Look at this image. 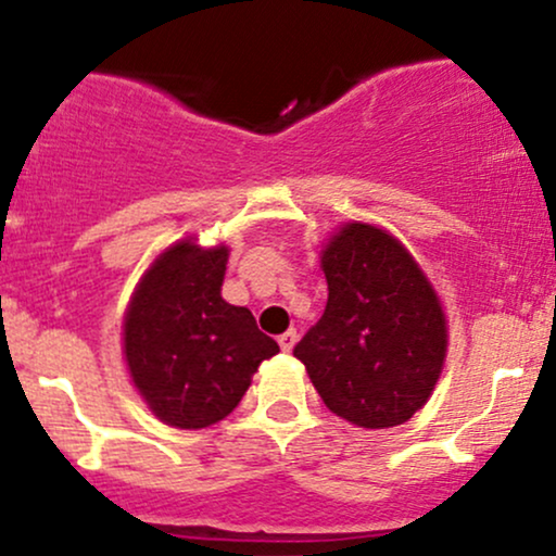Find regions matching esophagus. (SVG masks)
<instances>
[{
    "label": "esophagus",
    "instance_id": "esophagus-1",
    "mask_svg": "<svg viewBox=\"0 0 556 556\" xmlns=\"http://www.w3.org/2000/svg\"><path fill=\"white\" fill-rule=\"evenodd\" d=\"M295 342H298V331L295 329H287L285 334H279V348H282L285 353H290V350L295 348Z\"/></svg>",
    "mask_w": 556,
    "mask_h": 556
}]
</instances>
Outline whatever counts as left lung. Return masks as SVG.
I'll list each match as a JSON object with an SVG mask.
<instances>
[{"label":"left lung","instance_id":"obj_1","mask_svg":"<svg viewBox=\"0 0 556 556\" xmlns=\"http://www.w3.org/2000/svg\"><path fill=\"white\" fill-rule=\"evenodd\" d=\"M329 300L295 344L331 413L361 429H392L416 416L446 358L437 292L397 238L348 222L321 251Z\"/></svg>","mask_w":556,"mask_h":556}]
</instances>
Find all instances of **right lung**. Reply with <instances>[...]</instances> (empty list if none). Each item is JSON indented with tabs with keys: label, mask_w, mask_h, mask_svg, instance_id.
I'll return each mask as SVG.
<instances>
[{
	"label": "right lung",
	"mask_w": 556,
	"mask_h": 556,
	"mask_svg": "<svg viewBox=\"0 0 556 556\" xmlns=\"http://www.w3.org/2000/svg\"><path fill=\"white\" fill-rule=\"evenodd\" d=\"M227 245L180 240L143 274L123 324L130 379L159 420L206 429L238 407L279 344L222 298Z\"/></svg>",
	"instance_id": "add662e5"
}]
</instances>
